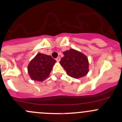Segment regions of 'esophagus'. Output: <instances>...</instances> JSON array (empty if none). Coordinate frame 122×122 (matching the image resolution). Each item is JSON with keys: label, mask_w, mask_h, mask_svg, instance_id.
I'll return each instance as SVG.
<instances>
[{"label": "esophagus", "mask_w": 122, "mask_h": 122, "mask_svg": "<svg viewBox=\"0 0 122 122\" xmlns=\"http://www.w3.org/2000/svg\"><path fill=\"white\" fill-rule=\"evenodd\" d=\"M56 61H57V62H60V57H57L56 58Z\"/></svg>", "instance_id": "1"}]
</instances>
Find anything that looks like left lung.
I'll return each instance as SVG.
<instances>
[{
    "label": "left lung",
    "mask_w": 122,
    "mask_h": 122,
    "mask_svg": "<svg viewBox=\"0 0 122 122\" xmlns=\"http://www.w3.org/2000/svg\"><path fill=\"white\" fill-rule=\"evenodd\" d=\"M64 57L60 61L68 76L75 78L85 76L88 71V61L87 56L76 50L71 49L63 52Z\"/></svg>",
    "instance_id": "1"
}]
</instances>
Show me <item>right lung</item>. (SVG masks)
I'll return each mask as SVG.
<instances>
[{
  "mask_svg": "<svg viewBox=\"0 0 122 122\" xmlns=\"http://www.w3.org/2000/svg\"><path fill=\"white\" fill-rule=\"evenodd\" d=\"M56 62L50 55L38 54L29 64L28 73L33 80L41 81L47 78Z\"/></svg>",
  "mask_w": 122,
  "mask_h": 122,
  "instance_id": "right-lung-1",
  "label": "right lung"
}]
</instances>
